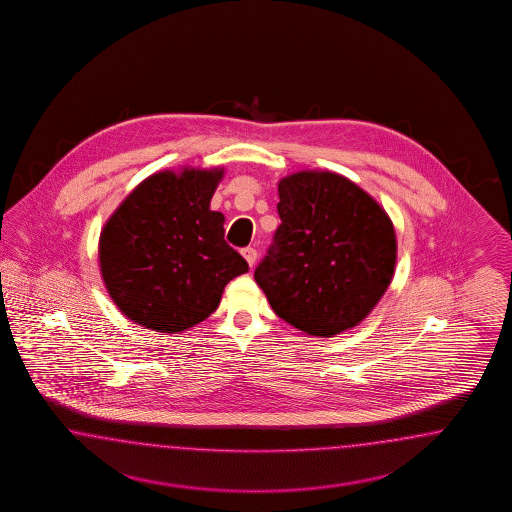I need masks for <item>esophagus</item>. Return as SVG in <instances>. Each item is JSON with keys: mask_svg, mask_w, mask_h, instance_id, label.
<instances>
[{"mask_svg": "<svg viewBox=\"0 0 512 512\" xmlns=\"http://www.w3.org/2000/svg\"><path fill=\"white\" fill-rule=\"evenodd\" d=\"M242 255H244V259H246V263L253 268L255 263H257V249L253 248H244L242 249Z\"/></svg>", "mask_w": 512, "mask_h": 512, "instance_id": "34e87169", "label": "esophagus"}]
</instances>
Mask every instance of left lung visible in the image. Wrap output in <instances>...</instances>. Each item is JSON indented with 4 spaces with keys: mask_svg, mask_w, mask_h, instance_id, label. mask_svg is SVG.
<instances>
[{
    "mask_svg": "<svg viewBox=\"0 0 512 512\" xmlns=\"http://www.w3.org/2000/svg\"><path fill=\"white\" fill-rule=\"evenodd\" d=\"M278 193L281 225L257 285L276 315L308 336L355 328L394 276L398 244L385 208L330 171L283 176Z\"/></svg>",
    "mask_w": 512,
    "mask_h": 512,
    "instance_id": "8db88e82",
    "label": "left lung"
}]
</instances>
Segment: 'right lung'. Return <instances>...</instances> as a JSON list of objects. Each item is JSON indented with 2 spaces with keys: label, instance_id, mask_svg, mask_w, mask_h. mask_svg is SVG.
<instances>
[{
  "label": "right lung",
  "instance_id": "obj_1",
  "mask_svg": "<svg viewBox=\"0 0 512 512\" xmlns=\"http://www.w3.org/2000/svg\"><path fill=\"white\" fill-rule=\"evenodd\" d=\"M225 169L155 172L112 212L99 236V270L116 308L135 325L176 334L217 310L248 263L225 242L210 201Z\"/></svg>",
  "mask_w": 512,
  "mask_h": 512
}]
</instances>
